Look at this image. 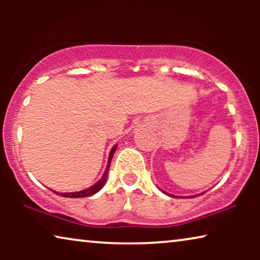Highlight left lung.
Wrapping results in <instances>:
<instances>
[{"mask_svg":"<svg viewBox=\"0 0 260 260\" xmlns=\"http://www.w3.org/2000/svg\"><path fill=\"white\" fill-rule=\"evenodd\" d=\"M159 190H161V191H162V193H165V194H167V195H168V197H172V198H176V197H175V195H173V194H169V193H167V191H165V190H163V189H159Z\"/></svg>","mask_w":260,"mask_h":260,"instance_id":"obj_1","label":"left lung"}]
</instances>
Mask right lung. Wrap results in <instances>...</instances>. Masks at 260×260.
<instances>
[{
    "instance_id": "add662e5",
    "label": "right lung",
    "mask_w": 260,
    "mask_h": 260,
    "mask_svg": "<svg viewBox=\"0 0 260 260\" xmlns=\"http://www.w3.org/2000/svg\"><path fill=\"white\" fill-rule=\"evenodd\" d=\"M117 145L118 144H115L112 147L111 150H110V154H109V159H108V166H106L105 168V172L103 174V176L101 177V180L97 181L93 186L86 188V189H83V190H79V191H71V193H58V191H54L55 194L60 195V197H63V198H86V197H91V195H93L95 193H98L99 190L102 189L103 187H104V184L106 182V179H108V173H109V168H110V163H111V159L113 157V154H115L116 149H117Z\"/></svg>"
}]
</instances>
